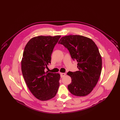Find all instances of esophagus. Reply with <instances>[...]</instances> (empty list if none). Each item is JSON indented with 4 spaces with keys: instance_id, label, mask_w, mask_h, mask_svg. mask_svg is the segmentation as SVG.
<instances>
[{
    "instance_id": "1",
    "label": "esophagus",
    "mask_w": 120,
    "mask_h": 120,
    "mask_svg": "<svg viewBox=\"0 0 120 120\" xmlns=\"http://www.w3.org/2000/svg\"><path fill=\"white\" fill-rule=\"evenodd\" d=\"M66 75V73H63V72H61V73H60V77L61 78L64 77V76Z\"/></svg>"
}]
</instances>
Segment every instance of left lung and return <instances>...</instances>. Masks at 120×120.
Here are the masks:
<instances>
[{"label":"left lung","instance_id":"left-lung-1","mask_svg":"<svg viewBox=\"0 0 120 120\" xmlns=\"http://www.w3.org/2000/svg\"><path fill=\"white\" fill-rule=\"evenodd\" d=\"M70 52L72 59L78 62L79 71H68L71 82L68 86L69 91L76 96L89 95L99 81L102 60L96 43L92 39L79 35L63 37L58 42Z\"/></svg>","mask_w":120,"mask_h":120}]
</instances>
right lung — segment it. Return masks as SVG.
<instances>
[{"label":"right lung","instance_id":"right-lung-1","mask_svg":"<svg viewBox=\"0 0 120 120\" xmlns=\"http://www.w3.org/2000/svg\"><path fill=\"white\" fill-rule=\"evenodd\" d=\"M60 38L38 36L31 38L25 46L21 62L22 75L32 95L41 101L55 97L60 86V74L45 70L50 63L53 48Z\"/></svg>","mask_w":120,"mask_h":120}]
</instances>
